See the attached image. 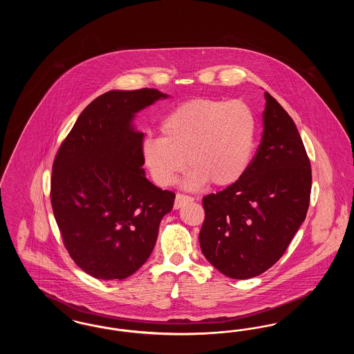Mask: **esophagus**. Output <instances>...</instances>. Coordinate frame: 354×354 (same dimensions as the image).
Here are the masks:
<instances>
[{
	"instance_id": "esophagus-1",
	"label": "esophagus",
	"mask_w": 354,
	"mask_h": 354,
	"mask_svg": "<svg viewBox=\"0 0 354 354\" xmlns=\"http://www.w3.org/2000/svg\"><path fill=\"white\" fill-rule=\"evenodd\" d=\"M194 202V198L192 196H188L185 194H176V198H175V203H174V208L178 209L180 208L182 205H185V203Z\"/></svg>"
}]
</instances>
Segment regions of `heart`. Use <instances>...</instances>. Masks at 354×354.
<instances>
[{
    "instance_id": "obj_1",
    "label": "heart",
    "mask_w": 354,
    "mask_h": 354,
    "mask_svg": "<svg viewBox=\"0 0 354 354\" xmlns=\"http://www.w3.org/2000/svg\"><path fill=\"white\" fill-rule=\"evenodd\" d=\"M160 133V138H146L142 143L145 166L156 185H172L185 162L191 169L187 187H228L251 165L256 118L243 102L191 100L163 119Z\"/></svg>"
}]
</instances>
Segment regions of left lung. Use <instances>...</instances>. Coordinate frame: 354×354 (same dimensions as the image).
Wrapping results in <instances>:
<instances>
[{
  "instance_id": "obj_1",
  "label": "left lung",
  "mask_w": 354,
  "mask_h": 354,
  "mask_svg": "<svg viewBox=\"0 0 354 354\" xmlns=\"http://www.w3.org/2000/svg\"><path fill=\"white\" fill-rule=\"evenodd\" d=\"M264 131L245 175L203 198L199 234L205 259L227 277L244 280L270 270L305 220L312 169L293 119L264 93Z\"/></svg>"
}]
</instances>
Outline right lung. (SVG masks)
Segmentation results:
<instances>
[{
    "label": "right lung",
    "instance_id": "add662e5",
    "mask_svg": "<svg viewBox=\"0 0 354 354\" xmlns=\"http://www.w3.org/2000/svg\"><path fill=\"white\" fill-rule=\"evenodd\" d=\"M167 98L156 88L113 90L91 102L55 153L50 201L74 263L101 280H123L150 257L175 194L152 185L142 166L135 113Z\"/></svg>",
    "mask_w": 354,
    "mask_h": 354
}]
</instances>
